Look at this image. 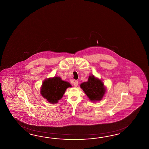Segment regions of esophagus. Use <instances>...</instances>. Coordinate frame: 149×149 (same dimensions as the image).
<instances>
[{"label":"esophagus","instance_id":"obj_1","mask_svg":"<svg viewBox=\"0 0 149 149\" xmlns=\"http://www.w3.org/2000/svg\"><path fill=\"white\" fill-rule=\"evenodd\" d=\"M73 85L74 87H77L78 85V81H74V82H73Z\"/></svg>","mask_w":149,"mask_h":149}]
</instances>
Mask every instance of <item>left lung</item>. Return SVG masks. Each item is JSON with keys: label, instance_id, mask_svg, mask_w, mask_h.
I'll use <instances>...</instances> for the list:
<instances>
[{"label": "left lung", "instance_id": "8db88e82", "mask_svg": "<svg viewBox=\"0 0 149 149\" xmlns=\"http://www.w3.org/2000/svg\"><path fill=\"white\" fill-rule=\"evenodd\" d=\"M80 86L93 102L101 101L107 92V88L101 79L94 75L89 76L88 81L82 82Z\"/></svg>", "mask_w": 149, "mask_h": 149}]
</instances>
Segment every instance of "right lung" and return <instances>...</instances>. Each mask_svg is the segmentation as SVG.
<instances>
[{
  "mask_svg": "<svg viewBox=\"0 0 149 149\" xmlns=\"http://www.w3.org/2000/svg\"><path fill=\"white\" fill-rule=\"evenodd\" d=\"M71 87L69 82L62 80L59 77H54L44 80L40 94L50 103L56 104L62 98L66 89Z\"/></svg>",
  "mask_w": 149,
  "mask_h": 149,
  "instance_id": "obj_1",
  "label": "right lung"
}]
</instances>
